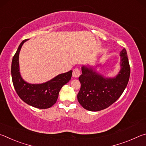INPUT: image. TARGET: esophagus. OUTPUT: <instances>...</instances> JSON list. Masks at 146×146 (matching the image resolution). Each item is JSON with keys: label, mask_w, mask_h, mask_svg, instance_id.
Masks as SVG:
<instances>
[{"label": "esophagus", "mask_w": 146, "mask_h": 146, "mask_svg": "<svg viewBox=\"0 0 146 146\" xmlns=\"http://www.w3.org/2000/svg\"><path fill=\"white\" fill-rule=\"evenodd\" d=\"M80 74H81V72H80V70H79L78 68H76L75 69H74V70H73V73H72L73 77L78 78L79 76H80Z\"/></svg>", "instance_id": "obj_1"}]
</instances>
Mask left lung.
Masks as SVG:
<instances>
[{"instance_id":"1","label":"left lung","mask_w":146,"mask_h":146,"mask_svg":"<svg viewBox=\"0 0 146 146\" xmlns=\"http://www.w3.org/2000/svg\"><path fill=\"white\" fill-rule=\"evenodd\" d=\"M121 70L114 78H106L89 66H81L82 74L79 77L81 88L78 100L84 108L98 111L108 108L118 99L128 83L130 66L126 50L121 52Z\"/></svg>"}]
</instances>
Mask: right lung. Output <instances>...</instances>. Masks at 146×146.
I'll use <instances>...</instances> for the list:
<instances>
[{
	"label": "right lung",
	"instance_id": "right-lung-1",
	"mask_svg": "<svg viewBox=\"0 0 146 146\" xmlns=\"http://www.w3.org/2000/svg\"><path fill=\"white\" fill-rule=\"evenodd\" d=\"M23 40L14 55L11 63L13 84L22 100L29 105L39 109L50 108L56 103L62 86L70 80L72 70L60 74L52 80L41 84H31L23 80L20 72L19 54L24 43Z\"/></svg>",
	"mask_w": 146,
	"mask_h": 146
}]
</instances>
